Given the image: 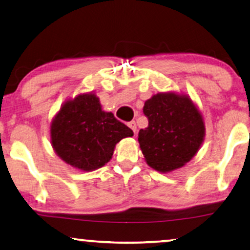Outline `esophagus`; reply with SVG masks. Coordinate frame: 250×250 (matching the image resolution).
Returning a JSON list of instances; mask_svg holds the SVG:
<instances>
[{
    "mask_svg": "<svg viewBox=\"0 0 250 250\" xmlns=\"http://www.w3.org/2000/svg\"><path fill=\"white\" fill-rule=\"evenodd\" d=\"M128 126H129L130 129L132 130L133 133H136V131H137V125H136V122H135V121L129 122V124H128Z\"/></svg>",
    "mask_w": 250,
    "mask_h": 250,
    "instance_id": "esophagus-1",
    "label": "esophagus"
}]
</instances>
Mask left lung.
Segmentation results:
<instances>
[{
    "instance_id": "1",
    "label": "left lung",
    "mask_w": 250,
    "mask_h": 250,
    "mask_svg": "<svg viewBox=\"0 0 250 250\" xmlns=\"http://www.w3.org/2000/svg\"><path fill=\"white\" fill-rule=\"evenodd\" d=\"M143 111L148 126L139 130L138 143L146 163L167 173L191 161L205 138V122L190 96L157 93L145 102Z\"/></svg>"
}]
</instances>
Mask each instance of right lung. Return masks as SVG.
Listing matches in <instances>:
<instances>
[{
  "label": "right lung",
  "instance_id": "right-lung-1",
  "mask_svg": "<svg viewBox=\"0 0 250 250\" xmlns=\"http://www.w3.org/2000/svg\"><path fill=\"white\" fill-rule=\"evenodd\" d=\"M132 136V130L112 112L103 111L93 91L65 100L50 125L51 145L56 155L83 172L104 167L112 159L115 145Z\"/></svg>",
  "mask_w": 250,
  "mask_h": 250
}]
</instances>
